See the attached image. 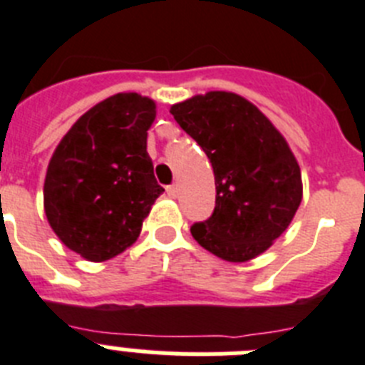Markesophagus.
Instances as JSON below:
<instances>
[{
	"mask_svg": "<svg viewBox=\"0 0 365 365\" xmlns=\"http://www.w3.org/2000/svg\"><path fill=\"white\" fill-rule=\"evenodd\" d=\"M167 195H169L170 198H176V196H178V185H176V183H173V185L167 187Z\"/></svg>",
	"mask_w": 365,
	"mask_h": 365,
	"instance_id": "1",
	"label": "esophagus"
}]
</instances>
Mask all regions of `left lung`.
<instances>
[{
  "label": "left lung",
  "instance_id": "left-lung-1",
  "mask_svg": "<svg viewBox=\"0 0 365 365\" xmlns=\"http://www.w3.org/2000/svg\"><path fill=\"white\" fill-rule=\"evenodd\" d=\"M170 114L215 173V212L190 227L192 238L225 262L260 256L293 222L304 192L285 138L256 105L227 91L196 94Z\"/></svg>",
  "mask_w": 365,
  "mask_h": 365
}]
</instances>
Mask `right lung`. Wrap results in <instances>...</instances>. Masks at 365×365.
Wrapping results in <instances>:
<instances>
[{
    "label": "right lung",
    "mask_w": 365,
    "mask_h": 365,
    "mask_svg": "<svg viewBox=\"0 0 365 365\" xmlns=\"http://www.w3.org/2000/svg\"><path fill=\"white\" fill-rule=\"evenodd\" d=\"M154 118V100L118 93L78 118L52 153L45 216L56 236L85 260H110L129 249L163 192L147 154Z\"/></svg>",
    "instance_id": "add662e5"
}]
</instances>
